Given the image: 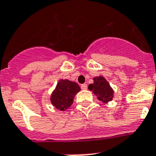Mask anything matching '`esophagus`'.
I'll return each mask as SVG.
<instances>
[{
    "mask_svg": "<svg viewBox=\"0 0 156 156\" xmlns=\"http://www.w3.org/2000/svg\"><path fill=\"white\" fill-rule=\"evenodd\" d=\"M81 89H87V85H86V84H82V85H81Z\"/></svg>",
    "mask_w": 156,
    "mask_h": 156,
    "instance_id": "esophagus-1",
    "label": "esophagus"
}]
</instances>
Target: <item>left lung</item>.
<instances>
[{
  "label": "left lung",
  "instance_id": "obj_1",
  "mask_svg": "<svg viewBox=\"0 0 156 156\" xmlns=\"http://www.w3.org/2000/svg\"><path fill=\"white\" fill-rule=\"evenodd\" d=\"M88 89L97 96L99 101L103 103H108L114 97V90L106 78L103 76L93 78V83L89 84Z\"/></svg>",
  "mask_w": 156,
  "mask_h": 156
}]
</instances>
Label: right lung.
Returning <instances> with one entry per match:
<instances>
[{
  "label": "right lung",
  "instance_id": "obj_1",
  "mask_svg": "<svg viewBox=\"0 0 156 156\" xmlns=\"http://www.w3.org/2000/svg\"><path fill=\"white\" fill-rule=\"evenodd\" d=\"M81 90L76 82L67 79H59L50 96L52 106L59 111H66L74 102L75 95Z\"/></svg>",
  "mask_w": 156,
  "mask_h": 156
}]
</instances>
